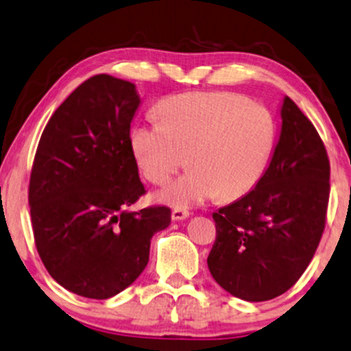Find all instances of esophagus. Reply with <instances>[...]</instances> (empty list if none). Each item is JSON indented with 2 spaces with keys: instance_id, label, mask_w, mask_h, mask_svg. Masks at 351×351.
Here are the masks:
<instances>
[{
  "instance_id": "obj_1",
  "label": "esophagus",
  "mask_w": 351,
  "mask_h": 351,
  "mask_svg": "<svg viewBox=\"0 0 351 351\" xmlns=\"http://www.w3.org/2000/svg\"><path fill=\"white\" fill-rule=\"evenodd\" d=\"M190 211L185 210V208H174L172 210V219H176V221H180V219H185L189 218Z\"/></svg>"
}]
</instances>
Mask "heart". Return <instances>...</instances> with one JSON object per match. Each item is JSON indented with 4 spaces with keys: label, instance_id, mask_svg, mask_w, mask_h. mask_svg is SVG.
<instances>
[{
    "label": "heart",
    "instance_id": "obj_1",
    "mask_svg": "<svg viewBox=\"0 0 351 351\" xmlns=\"http://www.w3.org/2000/svg\"><path fill=\"white\" fill-rule=\"evenodd\" d=\"M158 115L161 122L133 128L132 146L151 184H167L185 161L192 166L161 193L174 208L244 197L261 182L278 140L270 107L228 90L176 94L158 104Z\"/></svg>",
    "mask_w": 351,
    "mask_h": 351
}]
</instances>
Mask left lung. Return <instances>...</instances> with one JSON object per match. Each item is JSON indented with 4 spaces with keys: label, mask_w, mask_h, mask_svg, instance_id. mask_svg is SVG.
Here are the masks:
<instances>
[{
    "label": "left lung",
    "mask_w": 351,
    "mask_h": 351,
    "mask_svg": "<svg viewBox=\"0 0 351 351\" xmlns=\"http://www.w3.org/2000/svg\"><path fill=\"white\" fill-rule=\"evenodd\" d=\"M327 149L289 97L270 166L245 197L213 213L216 239L208 268L219 287L245 301L288 291L321 242L330 195Z\"/></svg>",
    "instance_id": "1"
}]
</instances>
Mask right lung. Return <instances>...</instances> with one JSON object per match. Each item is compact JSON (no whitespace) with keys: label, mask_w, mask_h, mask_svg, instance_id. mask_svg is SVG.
<instances>
[{"label":"right lung","mask_w":351,"mask_h":351,"mask_svg":"<svg viewBox=\"0 0 351 351\" xmlns=\"http://www.w3.org/2000/svg\"><path fill=\"white\" fill-rule=\"evenodd\" d=\"M135 84L89 77L51 115L29 182L30 221L43 265L68 291L107 300L135 281L151 237L171 224V208L127 211L145 195L130 123Z\"/></svg>","instance_id":"obj_1"}]
</instances>
